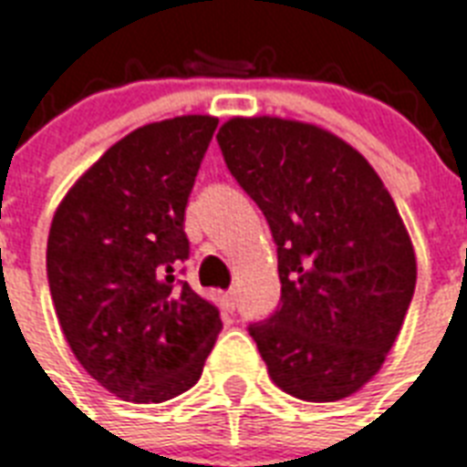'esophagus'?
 Here are the masks:
<instances>
[{"instance_id": "1", "label": "esophagus", "mask_w": 467, "mask_h": 467, "mask_svg": "<svg viewBox=\"0 0 467 467\" xmlns=\"http://www.w3.org/2000/svg\"><path fill=\"white\" fill-rule=\"evenodd\" d=\"M223 306H225V310L233 312L234 306H237V291L234 288H230V291L223 293Z\"/></svg>"}]
</instances>
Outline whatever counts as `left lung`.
<instances>
[{"mask_svg":"<svg viewBox=\"0 0 467 467\" xmlns=\"http://www.w3.org/2000/svg\"><path fill=\"white\" fill-rule=\"evenodd\" d=\"M218 142L278 247L281 306L249 325L271 380L307 402L354 395L380 370L414 296L398 205L358 150L312 123L234 116Z\"/></svg>","mask_w":467,"mask_h":467,"instance_id":"obj_1","label":"left lung"}]
</instances>
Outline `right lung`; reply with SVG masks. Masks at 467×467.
Masks as SVG:
<instances>
[{"label":"right lung","instance_id":"add662e5","mask_svg":"<svg viewBox=\"0 0 467 467\" xmlns=\"http://www.w3.org/2000/svg\"><path fill=\"white\" fill-rule=\"evenodd\" d=\"M215 116H176L106 150L65 193L47 234V284L82 368L150 405L196 385L223 322L176 266L183 215Z\"/></svg>","mask_w":467,"mask_h":467}]
</instances>
